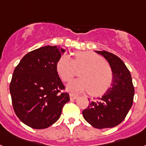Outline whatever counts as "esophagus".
Segmentation results:
<instances>
[{
    "label": "esophagus",
    "mask_w": 146,
    "mask_h": 146,
    "mask_svg": "<svg viewBox=\"0 0 146 146\" xmlns=\"http://www.w3.org/2000/svg\"><path fill=\"white\" fill-rule=\"evenodd\" d=\"M78 98V95H75V94H73V93L70 94V99L71 100H75V99H77Z\"/></svg>",
    "instance_id": "obj_1"
}]
</instances>
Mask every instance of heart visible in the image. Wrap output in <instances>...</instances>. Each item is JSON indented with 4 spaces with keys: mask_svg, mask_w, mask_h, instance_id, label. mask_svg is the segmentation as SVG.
<instances>
[{
    "mask_svg": "<svg viewBox=\"0 0 146 146\" xmlns=\"http://www.w3.org/2000/svg\"><path fill=\"white\" fill-rule=\"evenodd\" d=\"M80 78L73 80L67 85L72 93L89 91L92 96H100L108 90L113 81V71L107 61L98 54L90 51H78L73 60L68 55H62L56 62V72L61 80L69 81L76 73Z\"/></svg>",
    "mask_w": 146,
    "mask_h": 146,
    "instance_id": "b5f03b06",
    "label": "heart"
}]
</instances>
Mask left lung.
Segmentation results:
<instances>
[{"label":"left lung","mask_w":146,"mask_h":146,"mask_svg":"<svg viewBox=\"0 0 146 146\" xmlns=\"http://www.w3.org/2000/svg\"><path fill=\"white\" fill-rule=\"evenodd\" d=\"M107 60L113 71L111 86L102 97L92 101L83 115L98 129L117 126L126 117L133 104L134 87L131 73L121 59L106 50H96Z\"/></svg>","instance_id":"left-lung-1"}]
</instances>
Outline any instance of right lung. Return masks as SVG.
I'll return each instance as SVG.
<instances>
[{
  "label": "right lung",
  "instance_id": "1",
  "mask_svg": "<svg viewBox=\"0 0 146 146\" xmlns=\"http://www.w3.org/2000/svg\"><path fill=\"white\" fill-rule=\"evenodd\" d=\"M62 47H41L25 55L15 67L9 85L13 107L19 119L34 129H44L61 115L68 93L56 72Z\"/></svg>",
  "mask_w": 146,
  "mask_h": 146
}]
</instances>
